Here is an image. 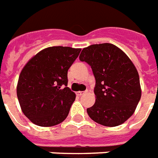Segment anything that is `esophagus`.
I'll return each mask as SVG.
<instances>
[{
  "label": "esophagus",
  "mask_w": 158,
  "mask_h": 158,
  "mask_svg": "<svg viewBox=\"0 0 158 158\" xmlns=\"http://www.w3.org/2000/svg\"><path fill=\"white\" fill-rule=\"evenodd\" d=\"M85 94V92H81V91H79V92H77V96H81V95H83Z\"/></svg>",
  "instance_id": "1"
}]
</instances>
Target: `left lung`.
<instances>
[{
  "label": "left lung",
  "mask_w": 158,
  "mask_h": 158,
  "mask_svg": "<svg viewBox=\"0 0 158 158\" xmlns=\"http://www.w3.org/2000/svg\"><path fill=\"white\" fill-rule=\"evenodd\" d=\"M81 61L88 63L95 77L94 106L87 109L97 123L115 127L134 114L141 97L138 71L129 58L110 43L82 49Z\"/></svg>",
  "instance_id": "8db88e82"
}]
</instances>
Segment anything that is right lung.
<instances>
[{
  "instance_id": "add662e5",
  "label": "right lung",
  "mask_w": 158,
  "mask_h": 158,
  "mask_svg": "<svg viewBox=\"0 0 158 158\" xmlns=\"http://www.w3.org/2000/svg\"><path fill=\"white\" fill-rule=\"evenodd\" d=\"M80 52V48L70 47L48 48L23 68L17 96L22 111L33 123L51 127L67 117L76 99L67 87V74Z\"/></svg>"
}]
</instances>
